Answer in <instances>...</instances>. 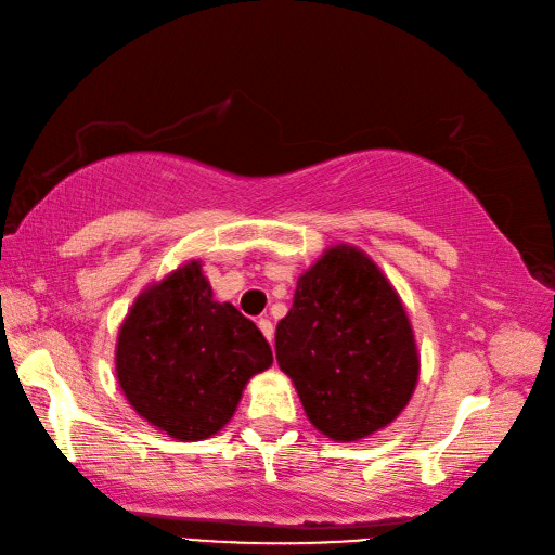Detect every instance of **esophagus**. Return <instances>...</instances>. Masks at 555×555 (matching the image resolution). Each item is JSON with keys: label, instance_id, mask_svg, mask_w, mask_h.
Instances as JSON below:
<instances>
[{"label": "esophagus", "instance_id": "34e87169", "mask_svg": "<svg viewBox=\"0 0 555 555\" xmlns=\"http://www.w3.org/2000/svg\"><path fill=\"white\" fill-rule=\"evenodd\" d=\"M257 326H259V331L266 335V340L271 343L273 340V333H275V328H273V322L268 317H261L259 322H257Z\"/></svg>", "mask_w": 555, "mask_h": 555}]
</instances>
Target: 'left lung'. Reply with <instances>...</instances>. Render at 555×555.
<instances>
[{"label":"left lung","mask_w":555,"mask_h":555,"mask_svg":"<svg viewBox=\"0 0 555 555\" xmlns=\"http://www.w3.org/2000/svg\"><path fill=\"white\" fill-rule=\"evenodd\" d=\"M275 354L312 426L340 442L389 426L418 379L405 308L379 268L349 245L326 249L298 278Z\"/></svg>","instance_id":"8db88e82"}]
</instances>
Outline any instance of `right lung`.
<instances>
[{
    "label": "right lung",
    "mask_w": 555,
    "mask_h": 555,
    "mask_svg": "<svg viewBox=\"0 0 555 555\" xmlns=\"http://www.w3.org/2000/svg\"><path fill=\"white\" fill-rule=\"evenodd\" d=\"M271 363V345L255 322L212 300L198 261L137 298L115 351L129 405L178 440H204L220 430L247 379Z\"/></svg>",
    "instance_id": "obj_1"
}]
</instances>
